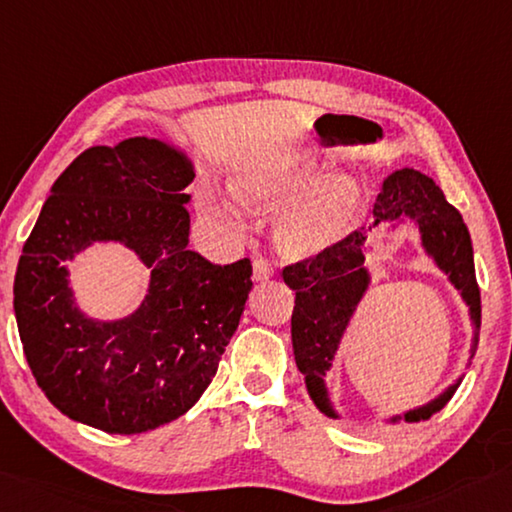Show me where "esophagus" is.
Segmentation results:
<instances>
[{"label": "esophagus", "instance_id": "obj_1", "mask_svg": "<svg viewBox=\"0 0 512 512\" xmlns=\"http://www.w3.org/2000/svg\"><path fill=\"white\" fill-rule=\"evenodd\" d=\"M251 267H254V281H270L272 276H274L272 263L267 261V258H263V256L254 258V263H251Z\"/></svg>", "mask_w": 512, "mask_h": 512}]
</instances>
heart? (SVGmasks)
I'll return each instance as SVG.
<instances>
[{
  "label": "heart",
  "instance_id": "obj_1",
  "mask_svg": "<svg viewBox=\"0 0 512 512\" xmlns=\"http://www.w3.org/2000/svg\"><path fill=\"white\" fill-rule=\"evenodd\" d=\"M238 191L265 209L288 202L274 220V242L290 261H308L337 247L357 227L364 204L362 188L351 175L330 173L317 179L312 164L245 170L238 177ZM213 209L236 215L231 202H218Z\"/></svg>",
  "mask_w": 512,
  "mask_h": 512
}]
</instances>
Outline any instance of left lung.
I'll list each match as a JSON object with an SVG mask.
<instances>
[{"label": "left lung", "instance_id": "8db88e82", "mask_svg": "<svg viewBox=\"0 0 512 512\" xmlns=\"http://www.w3.org/2000/svg\"><path fill=\"white\" fill-rule=\"evenodd\" d=\"M405 218L418 224L425 251L434 258L438 270L447 274L450 283L461 292L465 306L470 308L474 324L472 360L479 344L481 294L477 274H474L470 231L461 213L445 200L434 179L414 168L396 170L384 179L382 191L373 204V227H380L382 222H402ZM366 240L369 238L364 227L355 229L326 254L288 265L283 270V281L297 294L292 310L294 360L299 371L306 375L312 402L328 418H339V414L328 398L324 378L333 366L351 317L371 283V274L364 267ZM459 384L461 378L427 405L409 409L402 416H393L391 423H398V420L418 423V420L432 418L447 405Z\"/></svg>", "mask_w": 512, "mask_h": 512}]
</instances>
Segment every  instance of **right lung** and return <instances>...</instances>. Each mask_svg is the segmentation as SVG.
<instances>
[{"label":"right lung","instance_id":"add662e5","mask_svg":"<svg viewBox=\"0 0 512 512\" xmlns=\"http://www.w3.org/2000/svg\"><path fill=\"white\" fill-rule=\"evenodd\" d=\"M184 152L148 137L87 148L44 202L17 263L13 308L33 378L51 405L107 434H141L191 409L218 371L251 290V263L188 249ZM121 241L151 267L147 299L114 322L87 318L66 263Z\"/></svg>","mask_w":512,"mask_h":512}]
</instances>
